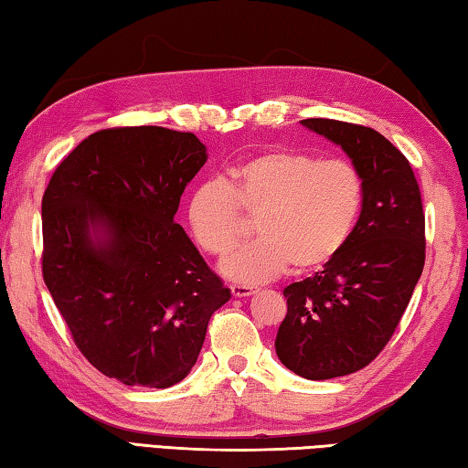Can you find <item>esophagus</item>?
<instances>
[{
    "label": "esophagus",
    "instance_id": "34e87169",
    "mask_svg": "<svg viewBox=\"0 0 468 468\" xmlns=\"http://www.w3.org/2000/svg\"><path fill=\"white\" fill-rule=\"evenodd\" d=\"M231 292H233L235 299H243V296H250V294L256 292V288L250 286V284H233Z\"/></svg>",
    "mask_w": 468,
    "mask_h": 468
}]
</instances>
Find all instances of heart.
Listing matches in <instances>:
<instances>
[{
	"instance_id": "1",
	"label": "heart",
	"mask_w": 468,
	"mask_h": 468,
	"mask_svg": "<svg viewBox=\"0 0 468 468\" xmlns=\"http://www.w3.org/2000/svg\"><path fill=\"white\" fill-rule=\"evenodd\" d=\"M364 202L362 177L342 159L319 161L299 151H263L192 190L186 220L194 243L223 258L243 237L239 210L258 215V239L220 263L235 282L258 284L288 268L311 271L350 239Z\"/></svg>"
}]
</instances>
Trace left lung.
<instances>
[{"label":"left lung","instance_id":"left-lung-1","mask_svg":"<svg viewBox=\"0 0 468 468\" xmlns=\"http://www.w3.org/2000/svg\"><path fill=\"white\" fill-rule=\"evenodd\" d=\"M301 124L342 147L364 184L344 250L284 288L278 358L294 375L327 380L368 367L393 335L426 261V217L410 161L380 133L329 118Z\"/></svg>","mask_w":468,"mask_h":468}]
</instances>
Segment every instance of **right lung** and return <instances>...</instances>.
Segmentation results:
<instances>
[{
  "mask_svg": "<svg viewBox=\"0 0 468 468\" xmlns=\"http://www.w3.org/2000/svg\"><path fill=\"white\" fill-rule=\"evenodd\" d=\"M197 134L124 126L90 134L42 197V276L101 375L167 388L188 377L231 291L176 223L207 164Z\"/></svg>",
  "mask_w": 468,
  "mask_h": 468,
  "instance_id": "1",
  "label": "right lung"
}]
</instances>
